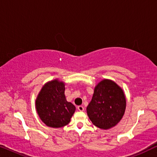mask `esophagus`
I'll return each mask as SVG.
<instances>
[{
	"instance_id": "1",
	"label": "esophagus",
	"mask_w": 157,
	"mask_h": 157,
	"mask_svg": "<svg viewBox=\"0 0 157 157\" xmlns=\"http://www.w3.org/2000/svg\"><path fill=\"white\" fill-rule=\"evenodd\" d=\"M77 109H78V110L80 111H83V110H84V108H83V106H78V107H77Z\"/></svg>"
}]
</instances>
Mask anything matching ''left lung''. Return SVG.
I'll list each match as a JSON object with an SVG mask.
<instances>
[{
	"label": "left lung",
	"instance_id": "obj_1",
	"mask_svg": "<svg viewBox=\"0 0 157 157\" xmlns=\"http://www.w3.org/2000/svg\"><path fill=\"white\" fill-rule=\"evenodd\" d=\"M125 109L126 98L122 89L113 81L104 79L94 89L86 110L94 125L107 129L119 123Z\"/></svg>",
	"mask_w": 157,
	"mask_h": 157
}]
</instances>
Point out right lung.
<instances>
[{
	"instance_id": "right-lung-1",
	"label": "right lung",
	"mask_w": 157,
	"mask_h": 157,
	"mask_svg": "<svg viewBox=\"0 0 157 157\" xmlns=\"http://www.w3.org/2000/svg\"><path fill=\"white\" fill-rule=\"evenodd\" d=\"M65 86L54 80L43 86L36 101L38 114L48 126L60 128L69 123L76 107L66 99Z\"/></svg>"
}]
</instances>
